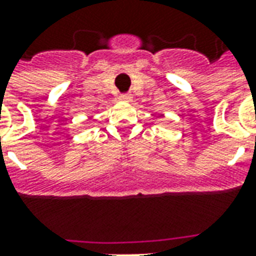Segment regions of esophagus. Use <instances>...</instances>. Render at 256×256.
I'll return each instance as SVG.
<instances>
[{"mask_svg": "<svg viewBox=\"0 0 256 256\" xmlns=\"http://www.w3.org/2000/svg\"><path fill=\"white\" fill-rule=\"evenodd\" d=\"M119 100L122 101H130L132 100V94H128V93H124V94L119 96Z\"/></svg>", "mask_w": 256, "mask_h": 256, "instance_id": "34e87169", "label": "esophagus"}]
</instances>
